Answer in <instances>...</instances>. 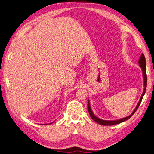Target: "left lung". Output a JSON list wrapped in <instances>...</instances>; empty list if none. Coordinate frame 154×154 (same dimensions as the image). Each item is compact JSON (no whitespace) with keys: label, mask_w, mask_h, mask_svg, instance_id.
Segmentation results:
<instances>
[{"label":"left lung","mask_w":154,"mask_h":154,"mask_svg":"<svg viewBox=\"0 0 154 154\" xmlns=\"http://www.w3.org/2000/svg\"><path fill=\"white\" fill-rule=\"evenodd\" d=\"M138 63L139 66L142 68V73H143V77H144V92L141 96L140 100H139L138 104L136 107V108L134 109V110L133 111V112L129 116L126 117L122 118V119H118V120H115V121H106V120H103L100 119V118L97 117L96 116H94V114L92 112V111L91 109V106H90V102H89V100H88V113L90 114V116L91 117V118L93 119L94 121H96V123H98L100 125H117L123 122V121H126L127 119H129V118L133 115V114L136 112V111L138 109V108L140 106V103L142 102V100L143 98V96H144L145 92H146V86H147V76H146V59H145V56L144 55V54H142V55L140 56V58H139L138 60Z\"/></svg>","instance_id":"obj_1"}]
</instances>
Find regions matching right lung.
Listing matches in <instances>:
<instances>
[{
    "label": "right lung",
    "mask_w": 154,
    "mask_h": 154,
    "mask_svg": "<svg viewBox=\"0 0 154 154\" xmlns=\"http://www.w3.org/2000/svg\"><path fill=\"white\" fill-rule=\"evenodd\" d=\"M50 124H51V123H50Z\"/></svg>",
    "instance_id": "obj_1"
}]
</instances>
